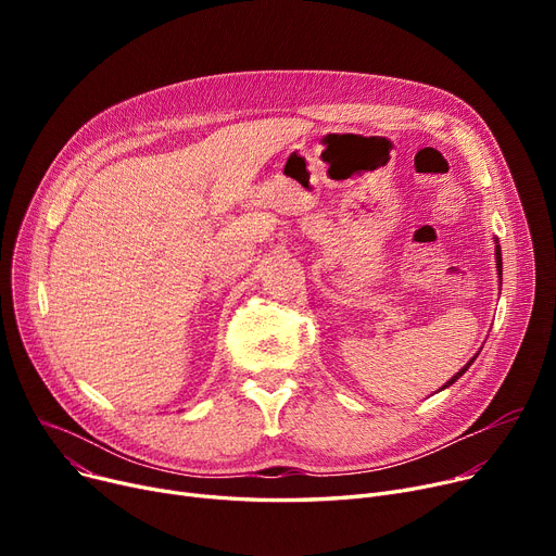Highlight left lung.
<instances>
[{"instance_id":"1","label":"left lung","mask_w":556,"mask_h":556,"mask_svg":"<svg viewBox=\"0 0 556 556\" xmlns=\"http://www.w3.org/2000/svg\"><path fill=\"white\" fill-rule=\"evenodd\" d=\"M495 266H498V275H501V277H503V256H501V245H495ZM473 361H476V356H473V358H471V361H469V363H466V365H464V367H462V369H459V371H457V374H455V376H453V378H451V381H448V383H446V386H444V388H448V386H453V383H455V381H457V378H459V376H462V374H464V371H466V369H469V367H471V365H473Z\"/></svg>"}]
</instances>
